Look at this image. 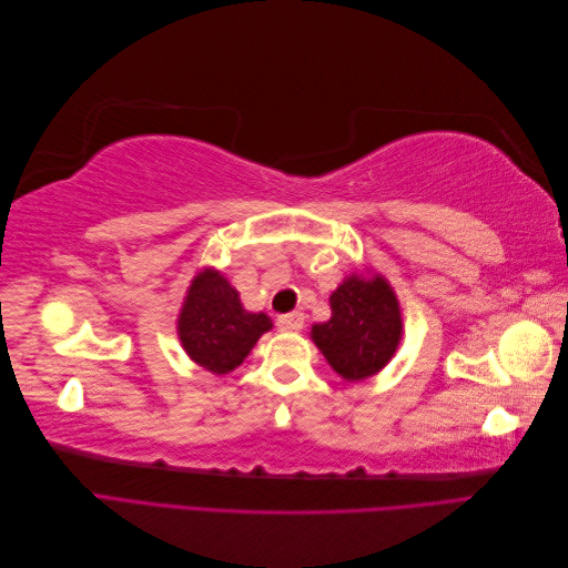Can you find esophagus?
Instances as JSON below:
<instances>
[{
  "instance_id": "obj_1",
  "label": "esophagus",
  "mask_w": 568,
  "mask_h": 568,
  "mask_svg": "<svg viewBox=\"0 0 568 568\" xmlns=\"http://www.w3.org/2000/svg\"><path fill=\"white\" fill-rule=\"evenodd\" d=\"M303 313H288V315H282V317H277V329L280 332H298V329H303Z\"/></svg>"
}]
</instances>
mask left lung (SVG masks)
<instances>
[{
	"label": "left lung",
	"instance_id": "obj_1",
	"mask_svg": "<svg viewBox=\"0 0 568 568\" xmlns=\"http://www.w3.org/2000/svg\"><path fill=\"white\" fill-rule=\"evenodd\" d=\"M332 320L313 324L311 338L346 382L382 372L403 338L400 303L390 284L374 274H351L329 296Z\"/></svg>",
	"mask_w": 568,
	"mask_h": 568
}]
</instances>
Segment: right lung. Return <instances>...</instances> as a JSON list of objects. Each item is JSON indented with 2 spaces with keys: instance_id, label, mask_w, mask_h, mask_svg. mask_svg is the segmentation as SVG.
Segmentation results:
<instances>
[{
  "instance_id": "right-lung-1",
  "label": "right lung",
  "mask_w": 568,
  "mask_h": 568,
  "mask_svg": "<svg viewBox=\"0 0 568 568\" xmlns=\"http://www.w3.org/2000/svg\"><path fill=\"white\" fill-rule=\"evenodd\" d=\"M270 329L272 320L265 313L244 311L239 291L211 267L192 280L178 317L182 348L213 374L236 369Z\"/></svg>"
}]
</instances>
